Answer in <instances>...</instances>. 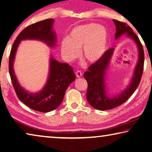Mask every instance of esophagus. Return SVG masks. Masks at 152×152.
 <instances>
[{
    "label": "esophagus",
    "instance_id": "34e87169",
    "mask_svg": "<svg viewBox=\"0 0 152 152\" xmlns=\"http://www.w3.org/2000/svg\"><path fill=\"white\" fill-rule=\"evenodd\" d=\"M75 75H76V77H78V78H80V77H81L83 75L81 71H77L75 73Z\"/></svg>",
    "mask_w": 152,
    "mask_h": 152
}]
</instances>
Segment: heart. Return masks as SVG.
I'll return each mask as SVG.
<instances>
[{
	"mask_svg": "<svg viewBox=\"0 0 152 152\" xmlns=\"http://www.w3.org/2000/svg\"><path fill=\"white\" fill-rule=\"evenodd\" d=\"M108 33L107 29L98 24L81 25L71 31L67 38L61 42V52L67 61H72L79 56L82 49L83 58L87 61L96 63L107 51Z\"/></svg>",
	"mask_w": 152,
	"mask_h": 152,
	"instance_id": "heart-1",
	"label": "heart"
}]
</instances>
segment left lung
I'll return each instance as SVG.
<instances>
[{"label": "left lung", "instance_id": "8db88e82", "mask_svg": "<svg viewBox=\"0 0 152 152\" xmlns=\"http://www.w3.org/2000/svg\"><path fill=\"white\" fill-rule=\"evenodd\" d=\"M113 22L116 26L115 39H118L123 34H126L128 38L134 40L138 47V59L130 84L122 92L113 97L107 95L105 77L114 48L106 51L99 61L93 64L88 68V71L84 73V77L88 83L87 99L93 108L100 110L112 109L126 101L138 87L144 69V49L138 37L126 23L116 20H113Z\"/></svg>", "mask_w": 152, "mask_h": 152}]
</instances>
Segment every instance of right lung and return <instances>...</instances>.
Instances as JSON below:
<instances>
[{"mask_svg":"<svg viewBox=\"0 0 152 152\" xmlns=\"http://www.w3.org/2000/svg\"><path fill=\"white\" fill-rule=\"evenodd\" d=\"M54 20H44L24 28L14 41L9 58V73L14 90L20 101L34 110L48 113L56 109L61 104L67 87L75 80L73 68L66 63H60L51 56L50 71L46 84L38 93H31L21 87L14 73L13 65L17 49L25 39H36L49 47L56 45L57 38L53 30Z\"/></svg>","mask_w":152,"mask_h":152,"instance_id":"1","label":"right lung"}]
</instances>
